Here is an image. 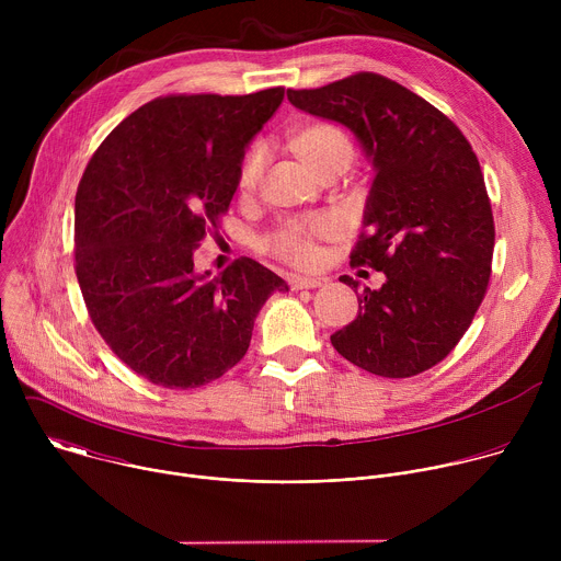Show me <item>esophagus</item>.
Returning <instances> with one entry per match:
<instances>
[{
	"mask_svg": "<svg viewBox=\"0 0 561 561\" xmlns=\"http://www.w3.org/2000/svg\"><path fill=\"white\" fill-rule=\"evenodd\" d=\"M324 284H327L324 277H293V279H290V288H293V290L319 288V286H324Z\"/></svg>",
	"mask_w": 561,
	"mask_h": 561,
	"instance_id": "34e87169",
	"label": "esophagus"
}]
</instances>
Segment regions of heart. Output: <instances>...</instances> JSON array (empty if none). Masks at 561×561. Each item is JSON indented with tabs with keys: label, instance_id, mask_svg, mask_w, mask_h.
Segmentation results:
<instances>
[{
	"label": "heart",
	"instance_id": "heart-1",
	"mask_svg": "<svg viewBox=\"0 0 561 561\" xmlns=\"http://www.w3.org/2000/svg\"><path fill=\"white\" fill-rule=\"evenodd\" d=\"M290 148L299 159L319 175L324 178L333 171H346L353 162V141L351 137L331 122H308L293 130ZM268 164V148L264 144H253L244 154L237 171V186L244 195H251L262 184ZM342 224L331 215H317L310 219H295L282 224L264 239V249L275 257L293 264L297 268H317L322 264V239L340 237Z\"/></svg>",
	"mask_w": 561,
	"mask_h": 561
}]
</instances>
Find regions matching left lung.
<instances>
[{
    "label": "left lung",
    "mask_w": 561,
    "mask_h": 561,
    "mask_svg": "<svg viewBox=\"0 0 561 561\" xmlns=\"http://www.w3.org/2000/svg\"><path fill=\"white\" fill-rule=\"evenodd\" d=\"M286 95L351 128L375 169L351 264L386 282L364 288L357 317L331 344L379 377L433 368L468 331L491 279L495 221L472 146L442 111L377 72ZM340 279L357 290L353 277Z\"/></svg>",
    "instance_id": "left-lung-1"
}]
</instances>
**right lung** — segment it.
<instances>
[{"instance_id":"1","label":"right lung","mask_w":561,"mask_h":561,"mask_svg":"<svg viewBox=\"0 0 561 561\" xmlns=\"http://www.w3.org/2000/svg\"><path fill=\"white\" fill-rule=\"evenodd\" d=\"M282 100V87L157 98L111 130L77 186L75 273L91 322L150 383L188 390L221 377L247 355L264 301L288 290L251 257L213 279L193 271Z\"/></svg>"}]
</instances>
